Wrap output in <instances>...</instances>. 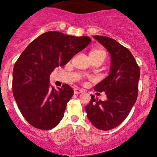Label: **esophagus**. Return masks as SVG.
Here are the masks:
<instances>
[{
	"instance_id": "obj_1",
	"label": "esophagus",
	"mask_w": 157,
	"mask_h": 157,
	"mask_svg": "<svg viewBox=\"0 0 157 157\" xmlns=\"http://www.w3.org/2000/svg\"><path fill=\"white\" fill-rule=\"evenodd\" d=\"M74 94H80V93H83V90H80V89L78 88H75L74 90Z\"/></svg>"
}]
</instances>
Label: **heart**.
<instances>
[{"label":"heart","instance_id":"1","mask_svg":"<svg viewBox=\"0 0 157 157\" xmlns=\"http://www.w3.org/2000/svg\"><path fill=\"white\" fill-rule=\"evenodd\" d=\"M107 56V52L105 49H101V48H97V49H93L90 51V59H100L102 60H105V58Z\"/></svg>","mask_w":157,"mask_h":157}]
</instances>
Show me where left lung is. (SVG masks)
<instances>
[{
  "label": "left lung",
  "instance_id": "8db88e82",
  "mask_svg": "<svg viewBox=\"0 0 157 157\" xmlns=\"http://www.w3.org/2000/svg\"><path fill=\"white\" fill-rule=\"evenodd\" d=\"M108 51L111 59L110 74L94 87L105 92L106 101L91 95L85 107L87 117L95 128L108 131L121 124L137 100L140 68L128 49L115 40L105 36H93Z\"/></svg>",
  "mask_w": 157,
  "mask_h": 157
}]
</instances>
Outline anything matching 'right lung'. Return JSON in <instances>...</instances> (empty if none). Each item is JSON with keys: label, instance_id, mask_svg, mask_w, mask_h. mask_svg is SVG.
I'll return each mask as SVG.
<instances>
[{"label": "right lung", "instance_id": "add662e5", "mask_svg": "<svg viewBox=\"0 0 157 157\" xmlns=\"http://www.w3.org/2000/svg\"><path fill=\"white\" fill-rule=\"evenodd\" d=\"M90 42L87 36L48 31L34 40L22 52L13 68V93L22 116L31 126L49 130L59 124L74 90L65 83L58 90L51 87L49 75Z\"/></svg>", "mask_w": 157, "mask_h": 157}]
</instances>
